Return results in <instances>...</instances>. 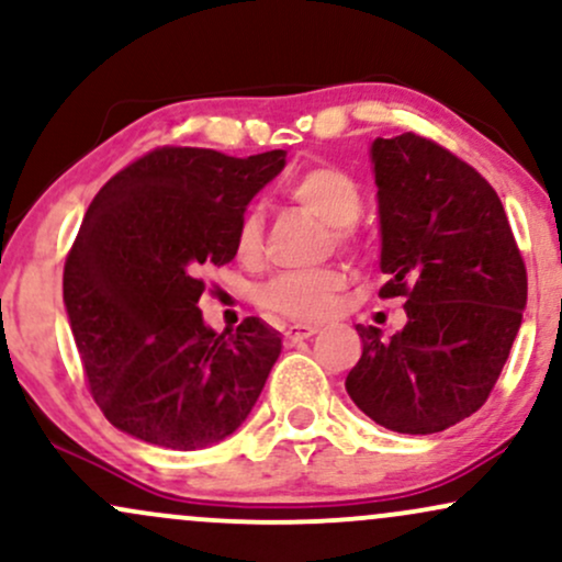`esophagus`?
I'll list each match as a JSON object with an SVG mask.
<instances>
[{
  "mask_svg": "<svg viewBox=\"0 0 562 562\" xmlns=\"http://www.w3.org/2000/svg\"><path fill=\"white\" fill-rule=\"evenodd\" d=\"M314 333H317V327H314V325H290L285 330V338L288 340H303V338H312Z\"/></svg>",
  "mask_w": 562,
  "mask_h": 562,
  "instance_id": "1",
  "label": "esophagus"
}]
</instances>
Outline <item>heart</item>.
Wrapping results in <instances>:
<instances>
[{"label": "heart", "mask_w": 562, "mask_h": 562, "mask_svg": "<svg viewBox=\"0 0 562 562\" xmlns=\"http://www.w3.org/2000/svg\"><path fill=\"white\" fill-rule=\"evenodd\" d=\"M285 198L295 209L322 218L330 227V240L340 250L359 248L357 218L362 214V187L351 173L333 164H314L288 179ZM235 254L256 263L263 254V216L248 209L235 227ZM348 285L346 269L322 267L312 272H288L261 288L259 306L288 322H319L330 317Z\"/></svg>", "instance_id": "b5f03b06"}]
</instances>
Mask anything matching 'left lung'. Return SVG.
I'll return each instance as SVG.
<instances>
[{
    "instance_id": "8db88e82",
    "label": "left lung",
    "mask_w": 562,
    "mask_h": 562,
    "mask_svg": "<svg viewBox=\"0 0 562 562\" xmlns=\"http://www.w3.org/2000/svg\"><path fill=\"white\" fill-rule=\"evenodd\" d=\"M380 299L406 325L362 327L346 378L353 404L396 434H438L479 412L502 375L526 306V263L494 187L438 142L375 139Z\"/></svg>"
}]
</instances>
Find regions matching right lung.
Masks as SVG:
<instances>
[{"mask_svg":"<svg viewBox=\"0 0 562 562\" xmlns=\"http://www.w3.org/2000/svg\"><path fill=\"white\" fill-rule=\"evenodd\" d=\"M285 150L232 158L164 145L102 184L63 269L70 330L102 415L166 449H203L240 428L280 357V335L245 317L203 325L205 269L235 259L245 205Z\"/></svg>","mask_w":562,"mask_h":562,"instance_id":"1","label":"right lung"}]
</instances>
